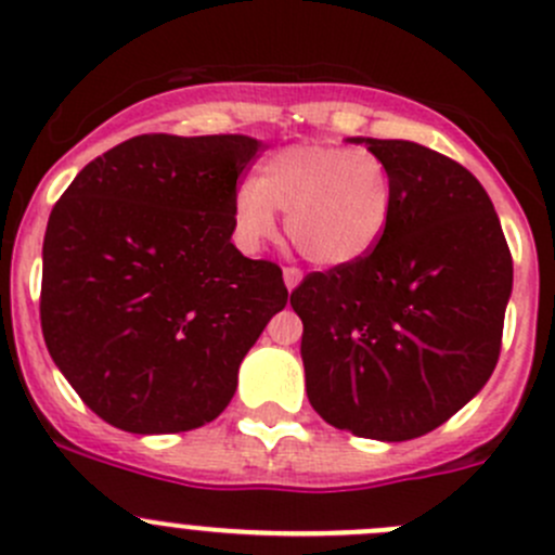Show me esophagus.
Segmentation results:
<instances>
[{
  "label": "esophagus",
  "mask_w": 555,
  "mask_h": 555,
  "mask_svg": "<svg viewBox=\"0 0 555 555\" xmlns=\"http://www.w3.org/2000/svg\"><path fill=\"white\" fill-rule=\"evenodd\" d=\"M300 279H304V273H300L298 268H284V284H287L289 293H293V289L298 287Z\"/></svg>",
  "instance_id": "34e87169"
}]
</instances>
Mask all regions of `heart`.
<instances>
[{
    "label": "heart",
    "instance_id": "1",
    "mask_svg": "<svg viewBox=\"0 0 555 555\" xmlns=\"http://www.w3.org/2000/svg\"><path fill=\"white\" fill-rule=\"evenodd\" d=\"M395 184L386 164L365 147L293 144L257 166L255 182L233 193V228L246 249L276 233V209L289 242L313 266L357 262L382 242Z\"/></svg>",
    "mask_w": 555,
    "mask_h": 555
}]
</instances>
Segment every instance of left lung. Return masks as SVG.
<instances>
[{
	"mask_svg": "<svg viewBox=\"0 0 555 555\" xmlns=\"http://www.w3.org/2000/svg\"><path fill=\"white\" fill-rule=\"evenodd\" d=\"M395 184L382 242L289 295L313 411L357 438H422L467 405L500 360L513 260L483 184L405 139L349 137Z\"/></svg>",
	"mask_w": 555,
	"mask_h": 555,
	"instance_id": "8db88e82",
	"label": "left lung"
}]
</instances>
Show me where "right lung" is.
I'll return each mask as SVG.
<instances>
[{"label":"right lung","mask_w":555,"mask_h":555,"mask_svg":"<svg viewBox=\"0 0 555 555\" xmlns=\"http://www.w3.org/2000/svg\"><path fill=\"white\" fill-rule=\"evenodd\" d=\"M262 142L144 133L91 160L42 244V335L106 424L188 433L220 416L287 306L279 266L231 242L236 179Z\"/></svg>","instance_id":"1"}]
</instances>
